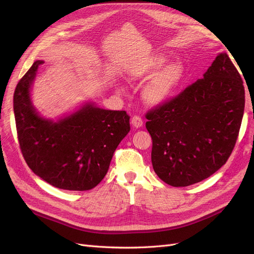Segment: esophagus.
<instances>
[{
	"instance_id": "obj_1",
	"label": "esophagus",
	"mask_w": 254,
	"mask_h": 254,
	"mask_svg": "<svg viewBox=\"0 0 254 254\" xmlns=\"http://www.w3.org/2000/svg\"><path fill=\"white\" fill-rule=\"evenodd\" d=\"M131 124L135 128H140L143 126V120L141 117H139V115H133L131 119Z\"/></svg>"
}]
</instances>
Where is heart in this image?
<instances>
[{"label": "heart", "mask_w": 254, "mask_h": 254, "mask_svg": "<svg viewBox=\"0 0 254 254\" xmlns=\"http://www.w3.org/2000/svg\"><path fill=\"white\" fill-rule=\"evenodd\" d=\"M166 57L163 55L153 56L144 66L131 74L133 80L152 76L144 89V99L148 104L158 105L165 102L178 90L184 77V66L180 61H174L166 64ZM164 67L162 68V66Z\"/></svg>", "instance_id": "1"}]
</instances>
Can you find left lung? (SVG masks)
Wrapping results in <instances>:
<instances>
[{"label":"left lung","instance_id":"1","mask_svg":"<svg viewBox=\"0 0 254 254\" xmlns=\"http://www.w3.org/2000/svg\"><path fill=\"white\" fill-rule=\"evenodd\" d=\"M244 109L243 79L221 53L201 79L145 115L159 178L182 188L217 172L234 148Z\"/></svg>","mask_w":254,"mask_h":254}]
</instances>
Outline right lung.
Masks as SVG:
<instances>
[{
    "mask_svg": "<svg viewBox=\"0 0 254 254\" xmlns=\"http://www.w3.org/2000/svg\"><path fill=\"white\" fill-rule=\"evenodd\" d=\"M42 64L35 61L14 90L13 112L22 155L30 170L51 186L89 190L108 172L115 149L130 130V117L126 111L105 110L89 103L57 122L41 118L29 91Z\"/></svg>",
    "mask_w": 254,
    "mask_h": 254,
    "instance_id": "obj_1",
    "label": "right lung"
}]
</instances>
